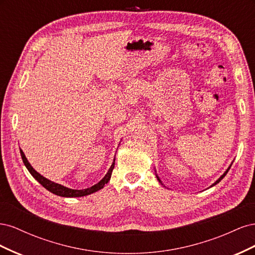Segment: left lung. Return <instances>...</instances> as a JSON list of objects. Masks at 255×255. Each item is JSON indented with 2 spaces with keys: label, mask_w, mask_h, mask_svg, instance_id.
I'll return each mask as SVG.
<instances>
[{
  "label": "left lung",
  "mask_w": 255,
  "mask_h": 255,
  "mask_svg": "<svg viewBox=\"0 0 255 255\" xmlns=\"http://www.w3.org/2000/svg\"><path fill=\"white\" fill-rule=\"evenodd\" d=\"M231 166H232V165H230V167H229V168L227 169V170H226V172H225V173H223V174H222V175H221V176L219 177V179H218L217 181H216V182H215L214 184H212V186H211V187L215 186V185H216V184H218V183H219V182H220V181H221V180L223 179V177H225V176H226V174H227V173L229 172V170H230V168H231ZM155 175H156V177H157V180H158V182H159V183H161V181H160V179H159V177H158V175H157L156 173H155Z\"/></svg>",
  "instance_id": "1"
}]
</instances>
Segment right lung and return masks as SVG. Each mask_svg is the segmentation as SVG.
Segmentation results:
<instances>
[{
	"mask_svg": "<svg viewBox=\"0 0 255 255\" xmlns=\"http://www.w3.org/2000/svg\"><path fill=\"white\" fill-rule=\"evenodd\" d=\"M20 153H21V157H22V160L23 163H24L25 167L27 168V170L29 171V173L32 174L35 179L39 182L42 186L48 189L49 191H51L52 194L54 195H57V196H60V197H66V198H75V197H84V196H88L90 194H94V192L102 189L105 184L109 183V181L111 180V176H112V172H113V169L115 167V159L113 161V164L111 166V168L109 169V171H107V173L105 174V176L103 177V179L100 181L99 183L95 184L94 186H91L89 188H86V189H71V188H68L66 186H63V185L60 184H57V183H54L50 180H48L47 177L42 176L40 173H38L35 169L30 166V164L28 163L27 158L25 157V154L23 153V151L20 149Z\"/></svg>",
	"mask_w": 255,
	"mask_h": 255,
	"instance_id": "right-lung-1",
	"label": "right lung"
}]
</instances>
